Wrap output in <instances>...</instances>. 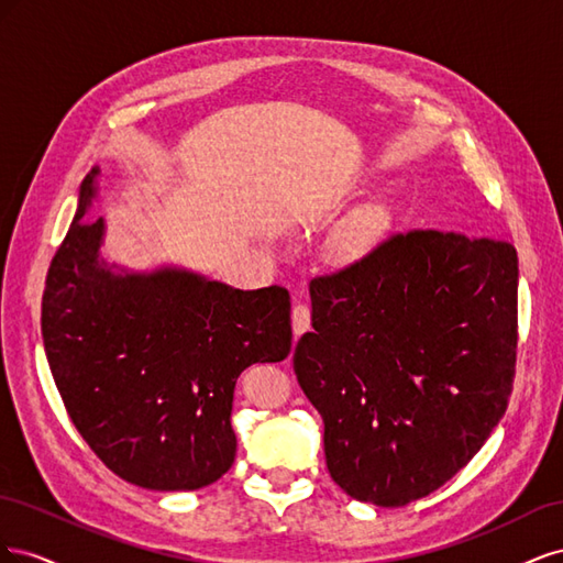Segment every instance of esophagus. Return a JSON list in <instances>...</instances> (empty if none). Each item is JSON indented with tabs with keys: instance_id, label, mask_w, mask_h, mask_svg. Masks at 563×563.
<instances>
[{
	"instance_id": "34e87169",
	"label": "esophagus",
	"mask_w": 563,
	"mask_h": 563,
	"mask_svg": "<svg viewBox=\"0 0 563 563\" xmlns=\"http://www.w3.org/2000/svg\"><path fill=\"white\" fill-rule=\"evenodd\" d=\"M291 323H294V335H302L305 331L310 329V308L308 305H294V312H291Z\"/></svg>"
}]
</instances>
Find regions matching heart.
<instances>
[{"mask_svg":"<svg viewBox=\"0 0 563 563\" xmlns=\"http://www.w3.org/2000/svg\"><path fill=\"white\" fill-rule=\"evenodd\" d=\"M389 223H391V216L385 203H371V207L362 209L345 228V232L340 234V242H338L340 261L354 263V261L366 258L368 253H373L383 244Z\"/></svg>","mask_w":563,"mask_h":563,"instance_id":"b5f03b06","label":"heart"}]
</instances>
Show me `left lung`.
I'll use <instances>...</instances> for the list:
<instances>
[{"instance_id": "left-lung-1", "label": "left lung", "mask_w": 563, "mask_h": 563, "mask_svg": "<svg viewBox=\"0 0 563 563\" xmlns=\"http://www.w3.org/2000/svg\"><path fill=\"white\" fill-rule=\"evenodd\" d=\"M517 288L512 244L434 230L310 282L294 371L350 498L408 505L484 446L512 391Z\"/></svg>"}]
</instances>
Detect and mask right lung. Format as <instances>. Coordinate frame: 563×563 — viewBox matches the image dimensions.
I'll use <instances>...</instances> for the list:
<instances>
[{
    "label": "right lung",
    "instance_id": "1",
    "mask_svg": "<svg viewBox=\"0 0 563 563\" xmlns=\"http://www.w3.org/2000/svg\"><path fill=\"white\" fill-rule=\"evenodd\" d=\"M98 178L93 166L46 275L51 376L114 474L150 490H197L234 463L240 373L291 352V296L282 286L242 291L180 265L110 263L106 220L89 218Z\"/></svg>",
    "mask_w": 563,
    "mask_h": 563
}]
</instances>
